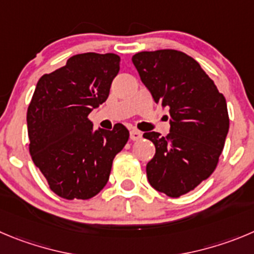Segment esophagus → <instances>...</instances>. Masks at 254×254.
<instances>
[{
    "label": "esophagus",
    "instance_id": "esophagus-1",
    "mask_svg": "<svg viewBox=\"0 0 254 254\" xmlns=\"http://www.w3.org/2000/svg\"><path fill=\"white\" fill-rule=\"evenodd\" d=\"M141 136H143V134H141V132L139 131V130L132 129L131 131H130V139H131L132 141H138V140H140Z\"/></svg>",
    "mask_w": 254,
    "mask_h": 254
}]
</instances>
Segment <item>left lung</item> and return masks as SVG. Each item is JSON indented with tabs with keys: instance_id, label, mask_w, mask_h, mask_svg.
<instances>
[{
	"instance_id": "obj_1",
	"label": "left lung",
	"mask_w": 254,
	"mask_h": 254,
	"mask_svg": "<svg viewBox=\"0 0 254 254\" xmlns=\"http://www.w3.org/2000/svg\"><path fill=\"white\" fill-rule=\"evenodd\" d=\"M131 60L154 101L167 106L170 115L167 136L155 131L143 135L155 145L146 177L155 190L178 198L209 178L217 167L229 129L226 99L184 52L143 51Z\"/></svg>"
}]
</instances>
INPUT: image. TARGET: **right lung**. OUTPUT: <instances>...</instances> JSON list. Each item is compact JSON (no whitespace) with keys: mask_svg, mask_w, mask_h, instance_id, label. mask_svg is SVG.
<instances>
[{"mask_svg":"<svg viewBox=\"0 0 254 254\" xmlns=\"http://www.w3.org/2000/svg\"><path fill=\"white\" fill-rule=\"evenodd\" d=\"M120 70L115 54L86 52L39 80L27 109L30 154L50 189L65 199H90L109 181L129 130H94L89 114L105 103Z\"/></svg>","mask_w":254,"mask_h":254,"instance_id":"1","label":"right lung"}]
</instances>
